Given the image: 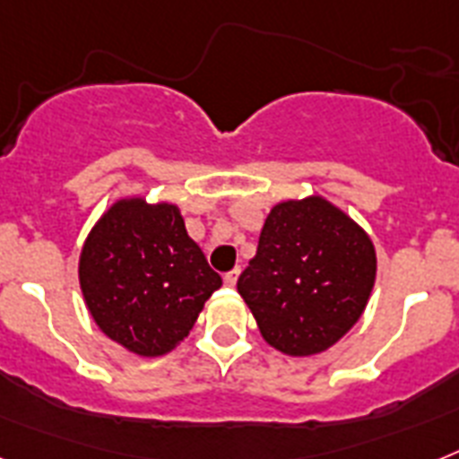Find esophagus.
Masks as SVG:
<instances>
[{
    "mask_svg": "<svg viewBox=\"0 0 459 459\" xmlns=\"http://www.w3.org/2000/svg\"><path fill=\"white\" fill-rule=\"evenodd\" d=\"M238 277H240V268H233V271L223 275V282L229 284V287H236Z\"/></svg>",
    "mask_w": 459,
    "mask_h": 459,
    "instance_id": "1",
    "label": "esophagus"
}]
</instances>
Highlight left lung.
<instances>
[{"label":"left lung","instance_id":"8db88e82","mask_svg":"<svg viewBox=\"0 0 459 459\" xmlns=\"http://www.w3.org/2000/svg\"><path fill=\"white\" fill-rule=\"evenodd\" d=\"M376 282V249L341 207L310 195L277 203L238 291L261 336L289 357L341 341L361 317Z\"/></svg>","mask_w":459,"mask_h":459}]
</instances>
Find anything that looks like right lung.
Segmentation results:
<instances>
[{
    "instance_id": "obj_1",
    "label": "right lung",
    "mask_w": 459,
    "mask_h": 459,
    "mask_svg": "<svg viewBox=\"0 0 459 459\" xmlns=\"http://www.w3.org/2000/svg\"><path fill=\"white\" fill-rule=\"evenodd\" d=\"M79 284L100 331L140 357L175 350L221 277L172 203L121 198L88 233Z\"/></svg>"
}]
</instances>
